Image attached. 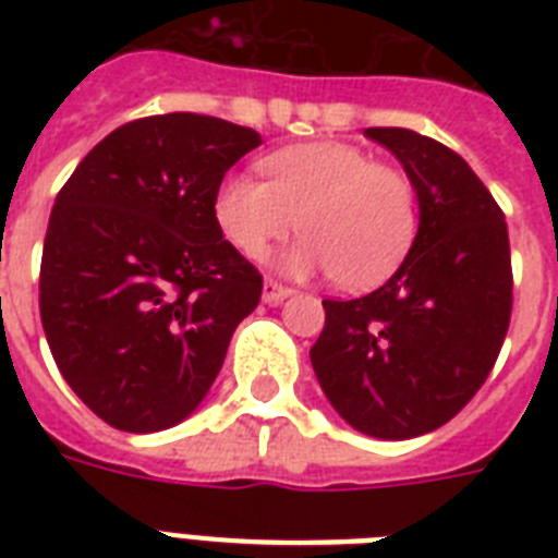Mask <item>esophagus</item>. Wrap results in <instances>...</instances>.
<instances>
[{
    "label": "esophagus",
    "mask_w": 558,
    "mask_h": 558,
    "mask_svg": "<svg viewBox=\"0 0 558 558\" xmlns=\"http://www.w3.org/2000/svg\"><path fill=\"white\" fill-rule=\"evenodd\" d=\"M289 295H292V289L280 287V283H275V280H266V283H263V301H266L269 306L283 304Z\"/></svg>",
    "instance_id": "obj_1"
}]
</instances>
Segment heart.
Returning <instances> with one entry per match:
<instances>
[{
	"label": "heart",
	"instance_id": "heart-1",
	"mask_svg": "<svg viewBox=\"0 0 558 558\" xmlns=\"http://www.w3.org/2000/svg\"><path fill=\"white\" fill-rule=\"evenodd\" d=\"M260 168L266 182L228 177L214 196L222 234L243 254L260 257L298 222L304 236L280 254L278 269L295 278L332 271L350 292L379 287L405 260L416 234L405 173L344 142L283 147Z\"/></svg>",
	"mask_w": 558,
	"mask_h": 558
}]
</instances>
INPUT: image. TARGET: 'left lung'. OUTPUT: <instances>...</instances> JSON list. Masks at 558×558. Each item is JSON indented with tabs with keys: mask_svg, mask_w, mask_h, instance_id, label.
<instances>
[{
	"mask_svg": "<svg viewBox=\"0 0 558 558\" xmlns=\"http://www.w3.org/2000/svg\"><path fill=\"white\" fill-rule=\"evenodd\" d=\"M365 135L399 159L420 226L388 283L324 301L310 359L344 423L408 440L449 423L493 371L510 327V236L493 193L446 144L402 126Z\"/></svg>",
	"mask_w": 558,
	"mask_h": 558,
	"instance_id": "obj_1",
	"label": "left lung"
}]
</instances>
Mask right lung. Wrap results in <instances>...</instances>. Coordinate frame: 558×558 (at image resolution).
I'll list each match as a JSON object with an SVG mask.
<instances>
[{
    "instance_id": "right-lung-1",
    "label": "right lung",
    "mask_w": 558,
    "mask_h": 558,
    "mask_svg": "<svg viewBox=\"0 0 558 558\" xmlns=\"http://www.w3.org/2000/svg\"><path fill=\"white\" fill-rule=\"evenodd\" d=\"M260 144L222 118H138L57 193L39 318L69 388L112 428L150 434L191 416L260 301V271L214 217L226 170Z\"/></svg>"
}]
</instances>
